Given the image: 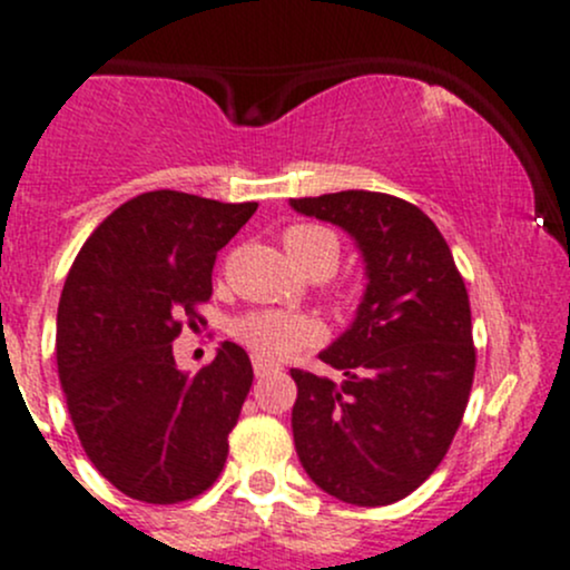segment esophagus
I'll list each match as a JSON object with an SVG mask.
<instances>
[{
	"mask_svg": "<svg viewBox=\"0 0 570 570\" xmlns=\"http://www.w3.org/2000/svg\"><path fill=\"white\" fill-rule=\"evenodd\" d=\"M252 367H255V375H261V379H263V375H268V373L274 371L272 362H266V360H263V356H252Z\"/></svg>",
	"mask_w": 570,
	"mask_h": 570,
	"instance_id": "esophagus-1",
	"label": "esophagus"
}]
</instances>
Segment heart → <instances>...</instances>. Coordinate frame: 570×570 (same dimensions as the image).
Returning <instances> with one entry per match:
<instances>
[{"mask_svg": "<svg viewBox=\"0 0 570 570\" xmlns=\"http://www.w3.org/2000/svg\"><path fill=\"white\" fill-rule=\"evenodd\" d=\"M287 255L302 268L318 261H332L337 266V238L318 225H291L283 233ZM230 334L238 343L266 360H283L302 345L321 340V324L309 315L291 309H252L233 321Z\"/></svg>", "mask_w": 570, "mask_h": 570, "instance_id": "obj_1", "label": "heart"}]
</instances>
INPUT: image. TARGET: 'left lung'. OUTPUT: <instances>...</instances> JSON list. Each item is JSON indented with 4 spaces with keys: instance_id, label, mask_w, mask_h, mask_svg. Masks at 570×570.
<instances>
[{
    "instance_id": "left-lung-1",
    "label": "left lung",
    "mask_w": 570,
    "mask_h": 570,
    "mask_svg": "<svg viewBox=\"0 0 570 570\" xmlns=\"http://www.w3.org/2000/svg\"><path fill=\"white\" fill-rule=\"evenodd\" d=\"M291 205L343 227L367 272L354 324L321 354L345 379L291 371L298 461L337 500L392 504L431 478L466 412L474 379L466 285L439 227L406 199L351 189Z\"/></svg>"
}]
</instances>
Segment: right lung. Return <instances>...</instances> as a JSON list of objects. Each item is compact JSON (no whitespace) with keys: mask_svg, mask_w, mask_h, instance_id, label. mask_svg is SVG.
<instances>
[{"mask_svg":"<svg viewBox=\"0 0 570 570\" xmlns=\"http://www.w3.org/2000/svg\"><path fill=\"white\" fill-rule=\"evenodd\" d=\"M257 203L158 189L128 199L92 230L57 309V373L92 466L126 497L195 500L216 483L227 436L255 373L222 343L197 375L178 371L173 340L203 324L210 272Z\"/></svg>","mask_w":570,"mask_h":570,"instance_id":"right-lung-1","label":"right lung"}]
</instances>
